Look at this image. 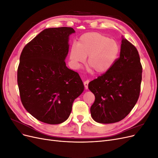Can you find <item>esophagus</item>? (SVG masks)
I'll return each instance as SVG.
<instances>
[{"label":"esophagus","mask_w":158,"mask_h":158,"mask_svg":"<svg viewBox=\"0 0 158 158\" xmlns=\"http://www.w3.org/2000/svg\"><path fill=\"white\" fill-rule=\"evenodd\" d=\"M89 80H85V81H84V84L85 88L86 89L88 88V84H89Z\"/></svg>","instance_id":"1"}]
</instances>
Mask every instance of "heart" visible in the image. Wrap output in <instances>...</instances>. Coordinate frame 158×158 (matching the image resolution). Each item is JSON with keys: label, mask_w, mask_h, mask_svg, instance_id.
Segmentation results:
<instances>
[{"label": "heart", "mask_w": 158, "mask_h": 158, "mask_svg": "<svg viewBox=\"0 0 158 158\" xmlns=\"http://www.w3.org/2000/svg\"><path fill=\"white\" fill-rule=\"evenodd\" d=\"M120 47L118 43L98 32L84 33L79 38L77 45H73L70 52V59L74 68L78 69L86 56L89 71L98 74L106 73L118 59Z\"/></svg>", "instance_id": "obj_1"}]
</instances>
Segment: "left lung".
Here are the masks:
<instances>
[{
	"instance_id": "obj_1",
	"label": "left lung",
	"mask_w": 158,
	"mask_h": 158,
	"mask_svg": "<svg viewBox=\"0 0 158 158\" xmlns=\"http://www.w3.org/2000/svg\"><path fill=\"white\" fill-rule=\"evenodd\" d=\"M142 73L136 48L123 37L119 58L107 72L88 85L95 98L90 108L95 121L114 123L128 115L139 98Z\"/></svg>"
}]
</instances>
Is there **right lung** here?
I'll return each mask as SVG.
<instances>
[{
	"label": "right lung",
	"mask_w": 158,
	"mask_h": 158,
	"mask_svg": "<svg viewBox=\"0 0 158 158\" xmlns=\"http://www.w3.org/2000/svg\"><path fill=\"white\" fill-rule=\"evenodd\" d=\"M69 27L43 30L23 49L18 68V85L26 111L43 123L57 125L71 113L84 86L79 74L67 68Z\"/></svg>",
	"instance_id": "add662e5"
}]
</instances>
